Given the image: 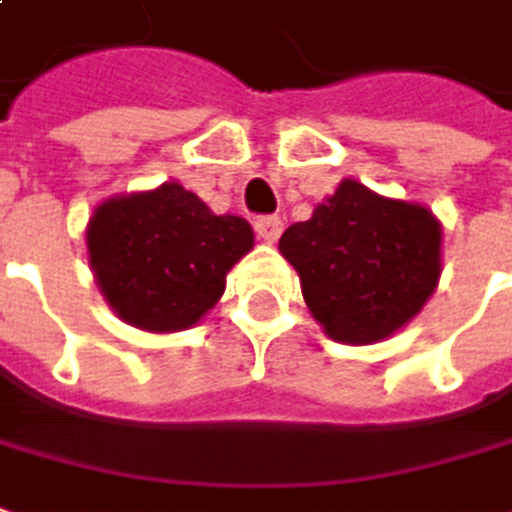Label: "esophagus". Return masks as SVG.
Returning <instances> with one entry per match:
<instances>
[{
    "instance_id": "esophagus-1",
    "label": "esophagus",
    "mask_w": 512,
    "mask_h": 512,
    "mask_svg": "<svg viewBox=\"0 0 512 512\" xmlns=\"http://www.w3.org/2000/svg\"><path fill=\"white\" fill-rule=\"evenodd\" d=\"M255 232L266 243H274L280 238V232H283V221H280L277 215H263V218H257L255 221Z\"/></svg>"
}]
</instances>
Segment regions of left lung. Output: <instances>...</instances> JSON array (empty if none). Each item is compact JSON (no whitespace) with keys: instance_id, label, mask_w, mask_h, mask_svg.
<instances>
[{"instance_id":"1","label":"left lung","mask_w":512,"mask_h":512,"mask_svg":"<svg viewBox=\"0 0 512 512\" xmlns=\"http://www.w3.org/2000/svg\"><path fill=\"white\" fill-rule=\"evenodd\" d=\"M280 252L322 330L361 347L406 328L429 302L443 271V227L426 204L342 179L308 221L285 229Z\"/></svg>"}]
</instances>
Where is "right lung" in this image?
<instances>
[{"label": "right lung", "mask_w": 512, "mask_h": 512, "mask_svg": "<svg viewBox=\"0 0 512 512\" xmlns=\"http://www.w3.org/2000/svg\"><path fill=\"white\" fill-rule=\"evenodd\" d=\"M252 246L246 218L215 215L179 182L106 198L86 224L100 294L125 325L148 333L198 325Z\"/></svg>", "instance_id": "obj_1"}]
</instances>
